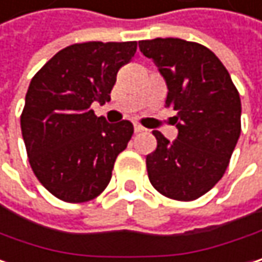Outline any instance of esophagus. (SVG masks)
<instances>
[{
  "label": "esophagus",
  "instance_id": "obj_1",
  "mask_svg": "<svg viewBox=\"0 0 262 262\" xmlns=\"http://www.w3.org/2000/svg\"><path fill=\"white\" fill-rule=\"evenodd\" d=\"M142 131H145V128L139 123H134V133H142Z\"/></svg>",
  "mask_w": 262,
  "mask_h": 262
}]
</instances>
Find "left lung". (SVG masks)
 <instances>
[{
	"instance_id": "obj_1",
	"label": "left lung",
	"mask_w": 262,
	"mask_h": 262,
	"mask_svg": "<svg viewBox=\"0 0 262 262\" xmlns=\"http://www.w3.org/2000/svg\"><path fill=\"white\" fill-rule=\"evenodd\" d=\"M167 85L166 107L177 110L178 137L152 131L157 149L147 177L161 194L194 201L223 177L242 133L240 95L213 51L196 42L157 37L139 42Z\"/></svg>"
}]
</instances>
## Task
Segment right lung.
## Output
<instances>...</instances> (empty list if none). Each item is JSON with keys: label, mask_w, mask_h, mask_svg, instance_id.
<instances>
[{"label": "right lung", "mask_w": 262, "mask_h": 262, "mask_svg": "<svg viewBox=\"0 0 262 262\" xmlns=\"http://www.w3.org/2000/svg\"><path fill=\"white\" fill-rule=\"evenodd\" d=\"M137 42H85L58 51L30 82L20 129L31 169L64 202H85L104 191L117 155L134 128L108 123L90 108L110 101L119 69Z\"/></svg>", "instance_id": "add662e5"}]
</instances>
